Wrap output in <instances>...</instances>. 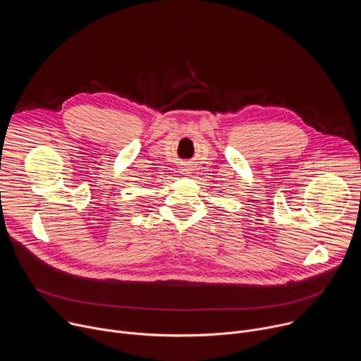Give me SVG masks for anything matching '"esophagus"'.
<instances>
[{
  "label": "esophagus",
  "mask_w": 361,
  "mask_h": 361,
  "mask_svg": "<svg viewBox=\"0 0 361 361\" xmlns=\"http://www.w3.org/2000/svg\"><path fill=\"white\" fill-rule=\"evenodd\" d=\"M190 169H191V167H188V166H184V167H183V169H181V170H183V171H184V174H188V173H190V171H191V170H190Z\"/></svg>",
  "instance_id": "1"
}]
</instances>
